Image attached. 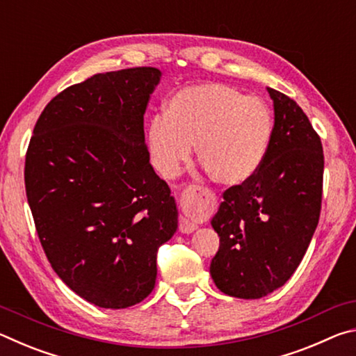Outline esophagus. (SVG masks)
Instances as JSON below:
<instances>
[{
  "instance_id": "obj_1",
  "label": "esophagus",
  "mask_w": 356,
  "mask_h": 356,
  "mask_svg": "<svg viewBox=\"0 0 356 356\" xmlns=\"http://www.w3.org/2000/svg\"><path fill=\"white\" fill-rule=\"evenodd\" d=\"M180 204H182L184 215L180 216L179 231L184 234H190L193 231H196L197 226H200L201 218L209 209L207 200L204 197V195L200 190L191 188L190 186V188H186L184 191Z\"/></svg>"
}]
</instances>
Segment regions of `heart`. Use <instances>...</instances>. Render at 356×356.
Here are the masks:
<instances>
[{"label":"heart","mask_w":356,"mask_h":356,"mask_svg":"<svg viewBox=\"0 0 356 356\" xmlns=\"http://www.w3.org/2000/svg\"><path fill=\"white\" fill-rule=\"evenodd\" d=\"M272 134V113L261 99L222 83H204L172 95L165 114L150 119L147 149L155 170L174 177L196 144L197 159L216 182L238 185L262 166Z\"/></svg>","instance_id":"1"}]
</instances>
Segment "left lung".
I'll return each mask as SVG.
<instances>
[{
	"label": "left lung",
	"instance_id": "8db88e82",
	"mask_svg": "<svg viewBox=\"0 0 356 356\" xmlns=\"http://www.w3.org/2000/svg\"><path fill=\"white\" fill-rule=\"evenodd\" d=\"M275 125L262 166L222 195L212 227L220 248L210 264L215 286L254 300L286 284L303 259L321 215L323 150L303 110L280 91Z\"/></svg>",
	"mask_w": 356,
	"mask_h": 356
}]
</instances>
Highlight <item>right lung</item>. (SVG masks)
I'll return each instance as SVG.
<instances>
[{"label":"right lung","instance_id":"1","mask_svg":"<svg viewBox=\"0 0 356 356\" xmlns=\"http://www.w3.org/2000/svg\"><path fill=\"white\" fill-rule=\"evenodd\" d=\"M156 67L92 75L58 94L29 141L25 185L42 248L76 295L124 309L152 292L177 206L144 141Z\"/></svg>","mask_w":356,"mask_h":356}]
</instances>
